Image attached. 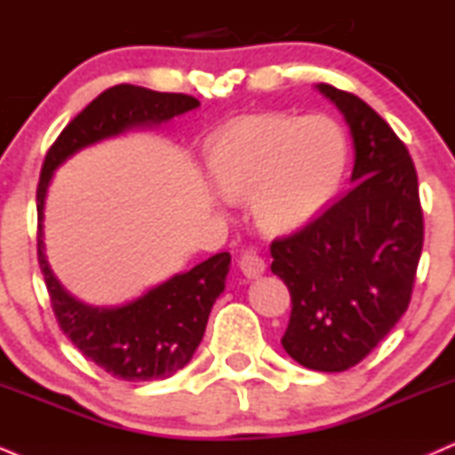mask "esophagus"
Wrapping results in <instances>:
<instances>
[{
	"label": "esophagus",
	"instance_id": "34e87169",
	"mask_svg": "<svg viewBox=\"0 0 455 455\" xmlns=\"http://www.w3.org/2000/svg\"><path fill=\"white\" fill-rule=\"evenodd\" d=\"M239 269L243 271L245 277H250V280H254V277H260L262 273H265L267 265L265 260H262V256L256 251L254 248H248L242 254V259H239Z\"/></svg>",
	"mask_w": 455,
	"mask_h": 455
}]
</instances>
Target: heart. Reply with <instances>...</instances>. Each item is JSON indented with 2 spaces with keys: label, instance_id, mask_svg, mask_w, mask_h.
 Segmentation results:
<instances>
[{
  "label": "heart",
  "instance_id": "1",
  "mask_svg": "<svg viewBox=\"0 0 455 455\" xmlns=\"http://www.w3.org/2000/svg\"><path fill=\"white\" fill-rule=\"evenodd\" d=\"M205 165L222 196L250 199L260 231L288 235L307 227L337 195L347 138L328 116L256 114L213 138Z\"/></svg>",
  "mask_w": 455,
  "mask_h": 455
}]
</instances>
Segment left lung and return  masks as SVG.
<instances>
[{
    "label": "left lung",
    "instance_id": "1",
    "mask_svg": "<svg viewBox=\"0 0 455 455\" xmlns=\"http://www.w3.org/2000/svg\"><path fill=\"white\" fill-rule=\"evenodd\" d=\"M354 140V188L299 233L271 243V271L292 299L290 358L322 373L352 369L411 300L424 243L418 173L407 146L352 92L317 84Z\"/></svg>",
    "mask_w": 455,
    "mask_h": 455
}]
</instances>
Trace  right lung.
<instances>
[{"label": "right lung", "instance_id": "1", "mask_svg": "<svg viewBox=\"0 0 455 455\" xmlns=\"http://www.w3.org/2000/svg\"><path fill=\"white\" fill-rule=\"evenodd\" d=\"M199 106V100L182 92L112 86L71 120L44 158L37 184V260L52 311L69 341L116 379H167L190 363L204 339L213 303L224 292L231 254L220 251L190 271L175 273L129 303L86 305L71 297L48 265L44 245L48 186L54 172L76 152L133 129L158 127Z\"/></svg>", "mask_w": 455, "mask_h": 455}]
</instances>
